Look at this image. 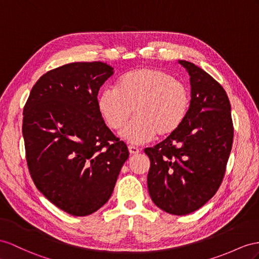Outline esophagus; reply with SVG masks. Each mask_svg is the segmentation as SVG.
<instances>
[{"label":"esophagus","mask_w":259,"mask_h":259,"mask_svg":"<svg viewBox=\"0 0 259 259\" xmlns=\"http://www.w3.org/2000/svg\"><path fill=\"white\" fill-rule=\"evenodd\" d=\"M129 152H130V154L131 155H136V154H138V153H140L141 152V150L139 149V148H136V147H132V145H129Z\"/></svg>","instance_id":"1"}]
</instances>
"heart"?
<instances>
[{
	"mask_svg": "<svg viewBox=\"0 0 259 259\" xmlns=\"http://www.w3.org/2000/svg\"><path fill=\"white\" fill-rule=\"evenodd\" d=\"M99 114L112 130H120L132 111L136 117L121 137L132 144H141L173 134L186 118L189 108L187 89L167 72L140 68L125 73L116 89H105L97 98Z\"/></svg>",
	"mask_w": 259,
	"mask_h": 259,
	"instance_id": "b5f03b06",
	"label": "heart"
}]
</instances>
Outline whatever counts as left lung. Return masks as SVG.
Listing matches in <instances>:
<instances>
[{"label": "left lung", "mask_w": 259, "mask_h": 259, "mask_svg": "<svg viewBox=\"0 0 259 259\" xmlns=\"http://www.w3.org/2000/svg\"><path fill=\"white\" fill-rule=\"evenodd\" d=\"M189 74L186 118L154 148H147L150 197L158 208L185 215L201 208L220 187L233 142L227 93L207 72L178 60Z\"/></svg>", "instance_id": "obj_1"}]
</instances>
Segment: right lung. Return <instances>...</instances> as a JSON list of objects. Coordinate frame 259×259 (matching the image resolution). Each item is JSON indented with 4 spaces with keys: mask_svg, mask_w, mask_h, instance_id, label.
I'll return each mask as SVG.
<instances>
[{
    "mask_svg": "<svg viewBox=\"0 0 259 259\" xmlns=\"http://www.w3.org/2000/svg\"><path fill=\"white\" fill-rule=\"evenodd\" d=\"M114 74L103 62L51 70L31 89L23 112L26 160L38 190L66 213L84 217L108 201L129 151L97 107Z\"/></svg>",
    "mask_w": 259,
    "mask_h": 259,
    "instance_id": "obj_1",
    "label": "right lung"
}]
</instances>
